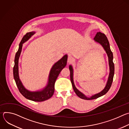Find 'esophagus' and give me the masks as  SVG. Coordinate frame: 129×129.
I'll use <instances>...</instances> for the list:
<instances>
[{
    "label": "esophagus",
    "instance_id": "obj_1",
    "mask_svg": "<svg viewBox=\"0 0 129 129\" xmlns=\"http://www.w3.org/2000/svg\"><path fill=\"white\" fill-rule=\"evenodd\" d=\"M73 61V58H72V57L70 56H69L68 57V58H67V62L68 63H71L72 61Z\"/></svg>",
    "mask_w": 129,
    "mask_h": 129
}]
</instances>
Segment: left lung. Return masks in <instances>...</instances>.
Returning <instances> with one entry per match:
<instances>
[{
  "label": "left lung",
  "instance_id": "left-lung-1",
  "mask_svg": "<svg viewBox=\"0 0 129 129\" xmlns=\"http://www.w3.org/2000/svg\"><path fill=\"white\" fill-rule=\"evenodd\" d=\"M95 41L97 42H99L100 43L102 46L104 47V49L105 50L106 53H107L108 57L109 58V67H110V74L108 78V80L107 83V85L105 88V89L101 91L98 94H96L95 95H94L92 96L91 98H87L82 93H81L80 91H79L75 87L74 85V83H73V69L71 66H69V70H70V80L71 82L72 85V87L73 89V90L75 91V93L81 99L86 100H94L95 99H97L99 97H101L104 94H105L110 89V87L111 86L113 80V77L114 75V64L113 62V53L111 50V49L110 48V44L109 41L107 39V37L105 34L102 33L101 32H98L95 37L94 38Z\"/></svg>",
  "mask_w": 129,
  "mask_h": 129
}]
</instances>
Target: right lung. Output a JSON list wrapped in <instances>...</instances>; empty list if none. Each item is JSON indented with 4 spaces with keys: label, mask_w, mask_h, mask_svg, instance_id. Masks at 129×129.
I'll use <instances>...</instances> for the list:
<instances>
[{
    "label": "right lung",
    "mask_w": 129,
    "mask_h": 129,
    "mask_svg": "<svg viewBox=\"0 0 129 129\" xmlns=\"http://www.w3.org/2000/svg\"><path fill=\"white\" fill-rule=\"evenodd\" d=\"M35 33L31 31L27 33L22 38L19 48L17 51L14 60L13 67V75L16 85L21 94L26 99L35 101L43 102L50 99L53 94L54 91V83L61 70L66 66L67 61V56L66 54L59 61L55 63L52 67L49 76L48 83L47 86L42 91L30 92L24 88L20 81L18 75V60L22 50V44L27 41Z\"/></svg>",
    "instance_id": "1"
}]
</instances>
